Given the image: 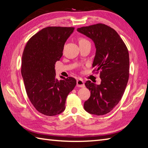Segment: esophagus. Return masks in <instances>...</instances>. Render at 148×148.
Here are the masks:
<instances>
[{
	"mask_svg": "<svg viewBox=\"0 0 148 148\" xmlns=\"http://www.w3.org/2000/svg\"><path fill=\"white\" fill-rule=\"evenodd\" d=\"M76 85H77V87H85L84 82H83L82 79H77Z\"/></svg>",
	"mask_w": 148,
	"mask_h": 148,
	"instance_id": "34e87169",
	"label": "esophagus"
}]
</instances>
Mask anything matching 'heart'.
<instances>
[{
	"instance_id": "obj_1",
	"label": "heart",
	"mask_w": 148,
	"mask_h": 148,
	"mask_svg": "<svg viewBox=\"0 0 148 148\" xmlns=\"http://www.w3.org/2000/svg\"><path fill=\"white\" fill-rule=\"evenodd\" d=\"M88 42V41L85 38H80L79 39V44L84 43V42Z\"/></svg>"
}]
</instances>
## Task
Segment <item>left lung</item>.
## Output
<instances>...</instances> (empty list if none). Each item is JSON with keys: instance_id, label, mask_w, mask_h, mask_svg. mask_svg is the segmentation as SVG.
I'll return each mask as SVG.
<instances>
[{"instance_id": "left-lung-1", "label": "left lung", "mask_w": 148, "mask_h": 148, "mask_svg": "<svg viewBox=\"0 0 148 148\" xmlns=\"http://www.w3.org/2000/svg\"><path fill=\"white\" fill-rule=\"evenodd\" d=\"M77 31L89 37L95 44L93 71L100 72L101 83L87 81L85 85L90 96L84 103L88 113L103 115L111 111L124 93L130 76L127 48L117 32L107 25L98 23L83 26Z\"/></svg>"}]
</instances>
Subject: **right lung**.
Instances as JSON below:
<instances>
[{
    "instance_id": "obj_1",
    "label": "right lung",
    "mask_w": 148,
    "mask_h": 148,
    "mask_svg": "<svg viewBox=\"0 0 148 148\" xmlns=\"http://www.w3.org/2000/svg\"><path fill=\"white\" fill-rule=\"evenodd\" d=\"M74 27L48 26L32 36L22 57L21 74L26 94L37 111L55 116L64 111L67 96L74 89V77L56 78L55 64L63 56L67 39Z\"/></svg>"
}]
</instances>
